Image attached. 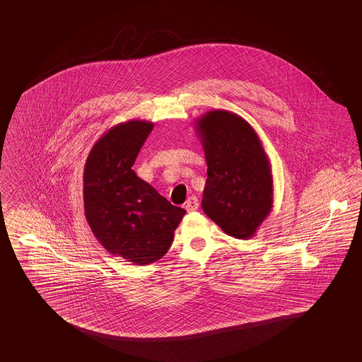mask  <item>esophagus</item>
<instances>
[{
    "mask_svg": "<svg viewBox=\"0 0 362 362\" xmlns=\"http://www.w3.org/2000/svg\"><path fill=\"white\" fill-rule=\"evenodd\" d=\"M185 207H186L188 212H194V211H197V209H199V202H197V197H188V199H187L186 204H185Z\"/></svg>",
    "mask_w": 362,
    "mask_h": 362,
    "instance_id": "34e87169",
    "label": "esophagus"
}]
</instances>
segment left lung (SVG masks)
<instances>
[{
	"instance_id": "obj_1",
	"label": "left lung",
	"mask_w": 362,
	"mask_h": 362,
	"mask_svg": "<svg viewBox=\"0 0 362 362\" xmlns=\"http://www.w3.org/2000/svg\"><path fill=\"white\" fill-rule=\"evenodd\" d=\"M195 130L209 175L202 209L232 238H253L274 207L272 170L259 135L227 110L207 111Z\"/></svg>"
}]
</instances>
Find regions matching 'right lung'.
Wrapping results in <instances>:
<instances>
[{"mask_svg": "<svg viewBox=\"0 0 362 362\" xmlns=\"http://www.w3.org/2000/svg\"><path fill=\"white\" fill-rule=\"evenodd\" d=\"M153 129V122L138 119L112 126L90 150L83 170L90 228L107 252L134 265L162 259L186 215L132 168Z\"/></svg>", "mask_w": 362, "mask_h": 362, "instance_id": "obj_1", "label": "right lung"}]
</instances>
